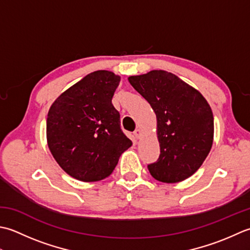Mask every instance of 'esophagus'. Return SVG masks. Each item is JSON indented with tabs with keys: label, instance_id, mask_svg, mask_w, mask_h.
<instances>
[{
	"label": "esophagus",
	"instance_id": "1",
	"mask_svg": "<svg viewBox=\"0 0 250 250\" xmlns=\"http://www.w3.org/2000/svg\"><path fill=\"white\" fill-rule=\"evenodd\" d=\"M134 136H135L136 139H139L140 137H141V130L140 129H136L134 131Z\"/></svg>",
	"mask_w": 250,
	"mask_h": 250
}]
</instances>
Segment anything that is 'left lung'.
Returning a JSON list of instances; mask_svg holds the SVG:
<instances>
[{"mask_svg":"<svg viewBox=\"0 0 250 250\" xmlns=\"http://www.w3.org/2000/svg\"><path fill=\"white\" fill-rule=\"evenodd\" d=\"M128 81L156 114L161 153L147 165L151 176L166 183L191 177L212 146L213 116L206 99L167 71L153 70Z\"/></svg>","mask_w":250,"mask_h":250,"instance_id":"obj_1","label":"left lung"}]
</instances>
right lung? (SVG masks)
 <instances>
[{
    "label": "right lung",
    "mask_w": 250,
    "mask_h": 250,
    "mask_svg": "<svg viewBox=\"0 0 250 250\" xmlns=\"http://www.w3.org/2000/svg\"><path fill=\"white\" fill-rule=\"evenodd\" d=\"M121 78L95 71L61 94L47 115V144L59 166L75 179L103 180L132 145L121 128L112 97Z\"/></svg>",
    "instance_id": "add662e5"
}]
</instances>
